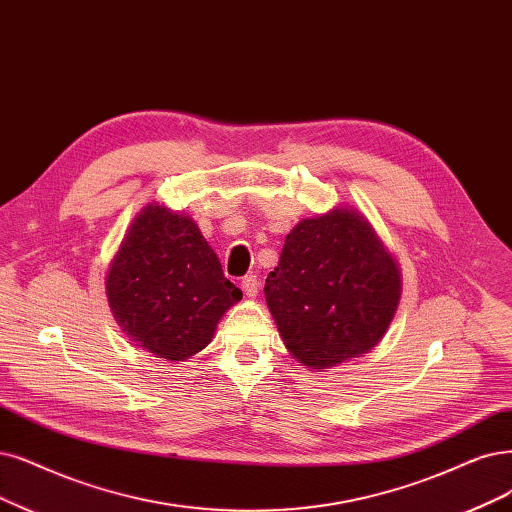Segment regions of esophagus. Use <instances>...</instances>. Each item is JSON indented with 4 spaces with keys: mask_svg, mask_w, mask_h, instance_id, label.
I'll return each mask as SVG.
<instances>
[{
    "mask_svg": "<svg viewBox=\"0 0 512 512\" xmlns=\"http://www.w3.org/2000/svg\"><path fill=\"white\" fill-rule=\"evenodd\" d=\"M240 287H242V291H244L246 297H255L257 291H259V278H257L255 274L244 276L242 282H240Z\"/></svg>",
    "mask_w": 512,
    "mask_h": 512,
    "instance_id": "esophagus-1",
    "label": "esophagus"
}]
</instances>
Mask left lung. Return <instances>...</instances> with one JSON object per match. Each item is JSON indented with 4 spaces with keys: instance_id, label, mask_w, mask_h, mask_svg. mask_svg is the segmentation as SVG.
<instances>
[{
    "instance_id": "1",
    "label": "left lung",
    "mask_w": 512,
    "mask_h": 512,
    "mask_svg": "<svg viewBox=\"0 0 512 512\" xmlns=\"http://www.w3.org/2000/svg\"><path fill=\"white\" fill-rule=\"evenodd\" d=\"M263 291L289 352L310 369H331L384 337L401 272L369 221L337 206L293 227Z\"/></svg>"
}]
</instances>
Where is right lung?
I'll list each match as a JSON object with an SVG mask.
<instances>
[{"instance_id": "obj_1", "label": "right lung", "mask_w": 512, "mask_h": 512, "mask_svg": "<svg viewBox=\"0 0 512 512\" xmlns=\"http://www.w3.org/2000/svg\"><path fill=\"white\" fill-rule=\"evenodd\" d=\"M105 289L122 331L170 363L211 344L221 316L242 299L198 225L156 202L128 227Z\"/></svg>"}]
</instances>
